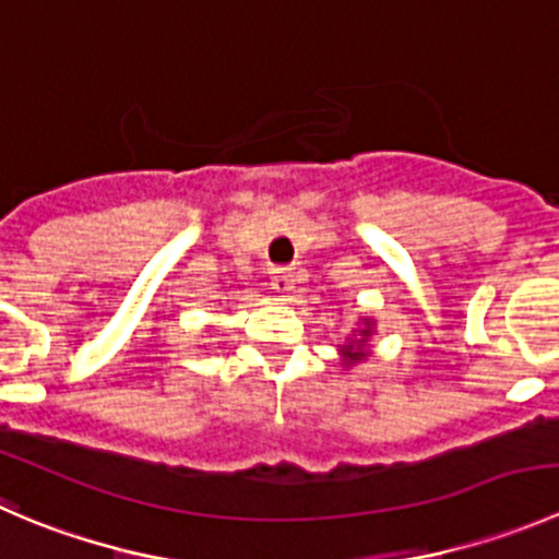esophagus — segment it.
I'll return each mask as SVG.
<instances>
[{"mask_svg": "<svg viewBox=\"0 0 559 559\" xmlns=\"http://www.w3.org/2000/svg\"><path fill=\"white\" fill-rule=\"evenodd\" d=\"M270 286H273V292H278L281 297H289L292 292H295V273L286 267H278L270 273Z\"/></svg>", "mask_w": 559, "mask_h": 559, "instance_id": "34e87169", "label": "esophagus"}]
</instances>
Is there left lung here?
<instances>
[{"mask_svg":"<svg viewBox=\"0 0 559 559\" xmlns=\"http://www.w3.org/2000/svg\"><path fill=\"white\" fill-rule=\"evenodd\" d=\"M377 333V319L371 317H360V322L355 324L349 335H346L344 344L338 346V357H341V368L349 371L352 366L357 362L368 360L371 357V335Z\"/></svg>","mask_w":559,"mask_h":559,"instance_id":"left-lung-1","label":"left lung"}]
</instances>
